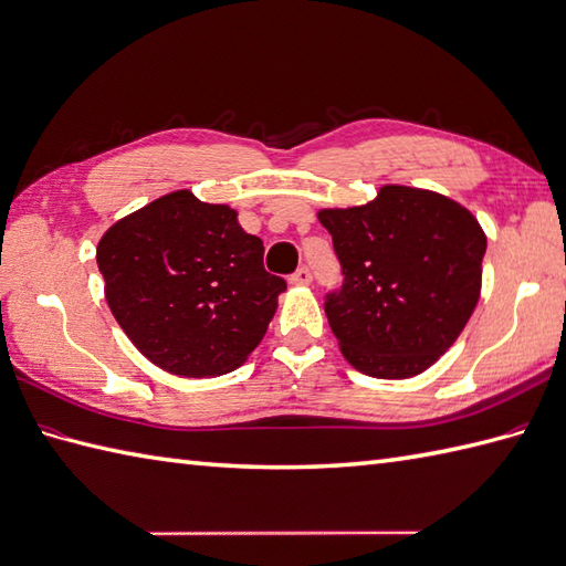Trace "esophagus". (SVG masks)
Wrapping results in <instances>:
<instances>
[{
    "label": "esophagus",
    "mask_w": 566,
    "mask_h": 566,
    "mask_svg": "<svg viewBox=\"0 0 566 566\" xmlns=\"http://www.w3.org/2000/svg\"><path fill=\"white\" fill-rule=\"evenodd\" d=\"M289 282L292 284H311L313 282V274L308 268H298L292 277H289Z\"/></svg>",
    "instance_id": "34e87169"
}]
</instances>
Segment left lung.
<instances>
[{
    "instance_id": "8db88e82",
    "label": "left lung",
    "mask_w": 566,
    "mask_h": 566,
    "mask_svg": "<svg viewBox=\"0 0 566 566\" xmlns=\"http://www.w3.org/2000/svg\"><path fill=\"white\" fill-rule=\"evenodd\" d=\"M318 219L343 272L325 315L345 359L374 378L429 369L478 306L488 251L478 219L449 197L405 186Z\"/></svg>"
}]
</instances>
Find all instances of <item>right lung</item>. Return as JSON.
<instances>
[{
  "label": "right lung",
  "instance_id": "obj_1",
  "mask_svg": "<svg viewBox=\"0 0 566 566\" xmlns=\"http://www.w3.org/2000/svg\"><path fill=\"white\" fill-rule=\"evenodd\" d=\"M227 205L190 190L159 197L98 241L105 301L133 345L164 371L207 378L245 361L286 282Z\"/></svg>",
  "mask_w": 566,
  "mask_h": 566
}]
</instances>
